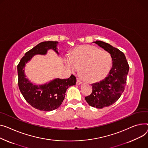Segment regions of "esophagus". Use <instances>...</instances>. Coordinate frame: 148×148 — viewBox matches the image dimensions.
<instances>
[{
	"instance_id": "34e87169",
	"label": "esophagus",
	"mask_w": 148,
	"mask_h": 148,
	"mask_svg": "<svg viewBox=\"0 0 148 148\" xmlns=\"http://www.w3.org/2000/svg\"><path fill=\"white\" fill-rule=\"evenodd\" d=\"M82 84V82L80 80V78H77V85H80V84Z\"/></svg>"
}]
</instances>
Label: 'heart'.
I'll list each match as a JSON object with an SVG mask.
<instances>
[{"label": "heart", "instance_id": "1", "mask_svg": "<svg viewBox=\"0 0 148 148\" xmlns=\"http://www.w3.org/2000/svg\"><path fill=\"white\" fill-rule=\"evenodd\" d=\"M66 65L73 71L81 68L85 79L89 82L99 81L109 73L111 56L109 52L90 45L78 47L66 59Z\"/></svg>", "mask_w": 148, "mask_h": 148}]
</instances>
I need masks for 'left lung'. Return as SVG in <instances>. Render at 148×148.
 I'll use <instances>...</instances> for the list:
<instances>
[{
	"label": "left lung",
	"instance_id": "8db88e82",
	"mask_svg": "<svg viewBox=\"0 0 148 148\" xmlns=\"http://www.w3.org/2000/svg\"><path fill=\"white\" fill-rule=\"evenodd\" d=\"M94 43L109 52L112 60V66L107 77L100 82L92 84V93L85 97L90 106L101 109L112 105L121 96L126 84L129 65L124 54L119 49L102 41Z\"/></svg>",
	"mask_w": 148,
	"mask_h": 148
}]
</instances>
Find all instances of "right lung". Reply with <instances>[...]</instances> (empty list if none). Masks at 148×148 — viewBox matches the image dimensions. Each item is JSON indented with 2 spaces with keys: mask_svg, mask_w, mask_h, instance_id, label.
<instances>
[{
  "mask_svg": "<svg viewBox=\"0 0 148 148\" xmlns=\"http://www.w3.org/2000/svg\"><path fill=\"white\" fill-rule=\"evenodd\" d=\"M58 43L53 41L40 43L25 53L17 66L19 90L29 105L40 111H51L57 109L64 99L67 88L76 83V77L73 74L66 79L55 78L48 83L38 86L34 85L26 78L25 64L36 55H46L49 49H52L59 54Z\"/></svg>",
  "mask_w": 148,
  "mask_h": 148,
  "instance_id": "1",
  "label": "right lung"
}]
</instances>
